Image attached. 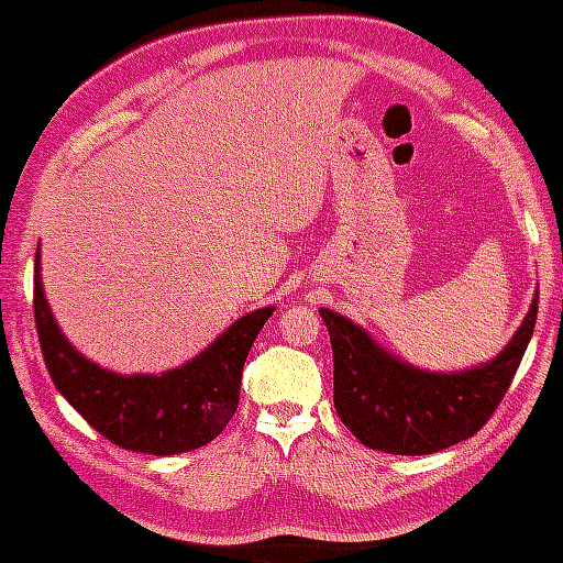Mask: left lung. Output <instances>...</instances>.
I'll use <instances>...</instances> for the list:
<instances>
[{"mask_svg":"<svg viewBox=\"0 0 563 563\" xmlns=\"http://www.w3.org/2000/svg\"><path fill=\"white\" fill-rule=\"evenodd\" d=\"M333 346V405L365 448L391 455H431L474 437L506 397L519 371L538 296L510 344L461 373H429L391 357L344 314L320 309Z\"/></svg>","mask_w":563,"mask_h":563,"instance_id":"8db88e82","label":"left lung"}]
</instances>
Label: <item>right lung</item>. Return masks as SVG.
<instances>
[{"mask_svg": "<svg viewBox=\"0 0 563 563\" xmlns=\"http://www.w3.org/2000/svg\"><path fill=\"white\" fill-rule=\"evenodd\" d=\"M34 264V318L44 365L57 391L102 437L147 455H177L209 444L235 416L243 363L275 307L235 320L198 357L161 376H119L68 344L44 299Z\"/></svg>", "mask_w": 563, "mask_h": 563, "instance_id": "add662e5", "label": "right lung"}]
</instances>
